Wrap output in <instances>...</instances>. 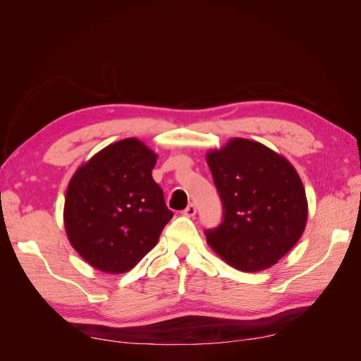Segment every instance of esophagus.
Instances as JSON below:
<instances>
[{"label":"esophagus","mask_w":361,"mask_h":361,"mask_svg":"<svg viewBox=\"0 0 361 361\" xmlns=\"http://www.w3.org/2000/svg\"><path fill=\"white\" fill-rule=\"evenodd\" d=\"M195 212H197V207H195L194 203H190V204L182 211V215H185V216H194Z\"/></svg>","instance_id":"34e87169"}]
</instances>
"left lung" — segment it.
<instances>
[{
    "label": "left lung",
    "instance_id": "1",
    "mask_svg": "<svg viewBox=\"0 0 361 361\" xmlns=\"http://www.w3.org/2000/svg\"><path fill=\"white\" fill-rule=\"evenodd\" d=\"M223 203L221 224L206 241L228 265L245 272L277 264L298 243L307 199L292 164L267 146L233 138L206 155Z\"/></svg>",
    "mask_w": 361,
    "mask_h": 361
}]
</instances>
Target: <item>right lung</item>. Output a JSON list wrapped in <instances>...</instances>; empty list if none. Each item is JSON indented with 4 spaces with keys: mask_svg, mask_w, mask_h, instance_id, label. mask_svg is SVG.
<instances>
[{
    "mask_svg": "<svg viewBox=\"0 0 361 361\" xmlns=\"http://www.w3.org/2000/svg\"><path fill=\"white\" fill-rule=\"evenodd\" d=\"M157 154L143 141L106 146L72 176L64 227L72 247L93 268L122 274L158 243L173 212L152 178Z\"/></svg>",
    "mask_w": 361,
    "mask_h": 361,
    "instance_id": "right-lung-1",
    "label": "right lung"
}]
</instances>
